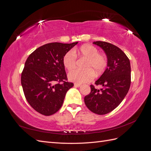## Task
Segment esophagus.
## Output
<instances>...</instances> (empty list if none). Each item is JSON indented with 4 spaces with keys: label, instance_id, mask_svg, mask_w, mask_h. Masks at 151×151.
Masks as SVG:
<instances>
[{
    "label": "esophagus",
    "instance_id": "obj_1",
    "mask_svg": "<svg viewBox=\"0 0 151 151\" xmlns=\"http://www.w3.org/2000/svg\"><path fill=\"white\" fill-rule=\"evenodd\" d=\"M74 86L76 87H78V88H79V87L81 86V84H74Z\"/></svg>",
    "mask_w": 151,
    "mask_h": 151
}]
</instances>
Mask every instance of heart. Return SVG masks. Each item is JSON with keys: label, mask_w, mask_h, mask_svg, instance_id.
<instances>
[{"label": "heart", "mask_w": 151, "mask_h": 151, "mask_svg": "<svg viewBox=\"0 0 151 151\" xmlns=\"http://www.w3.org/2000/svg\"><path fill=\"white\" fill-rule=\"evenodd\" d=\"M76 54L88 59L84 65L86 70H75L68 74L70 81L76 84H83L92 81L94 74L96 76L102 74L108 66L107 58L104 55L99 53L97 48L91 45H84L73 51H68L63 57L62 63L68 70H72L76 65Z\"/></svg>", "instance_id": "obj_1"}]
</instances>
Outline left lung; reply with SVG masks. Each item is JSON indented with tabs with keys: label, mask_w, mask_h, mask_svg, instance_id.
<instances>
[{
	"label": "left lung",
	"mask_w": 151,
	"mask_h": 151,
	"mask_svg": "<svg viewBox=\"0 0 151 151\" xmlns=\"http://www.w3.org/2000/svg\"><path fill=\"white\" fill-rule=\"evenodd\" d=\"M101 48L107 57L108 66L95 82L103 88L96 89L91 85V93L85 96L84 103L90 111L105 115L119 105L129 92L131 83V68L129 58L121 49L105 42H94Z\"/></svg>",
	"instance_id": "left-lung-1"
}]
</instances>
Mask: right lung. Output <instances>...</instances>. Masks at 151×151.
I'll return each mask as SVG.
<instances>
[{"label":"right lung","mask_w":151,"mask_h":151,"mask_svg":"<svg viewBox=\"0 0 151 151\" xmlns=\"http://www.w3.org/2000/svg\"><path fill=\"white\" fill-rule=\"evenodd\" d=\"M77 43L45 44L27 58L21 74V85L31 107L43 115L57 112L68 90L74 86L65 81L67 75L62 59Z\"/></svg>","instance_id":"add662e5"}]
</instances>
